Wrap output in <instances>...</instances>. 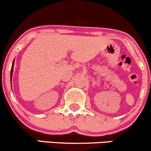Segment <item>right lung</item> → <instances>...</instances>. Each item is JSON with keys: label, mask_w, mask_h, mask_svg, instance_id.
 Here are the masks:
<instances>
[{"label": "right lung", "mask_w": 151, "mask_h": 151, "mask_svg": "<svg viewBox=\"0 0 151 151\" xmlns=\"http://www.w3.org/2000/svg\"><path fill=\"white\" fill-rule=\"evenodd\" d=\"M13 65H14V63H12V68H11V72H10V77H11V78H12V71H13Z\"/></svg>", "instance_id": "1"}]
</instances>
